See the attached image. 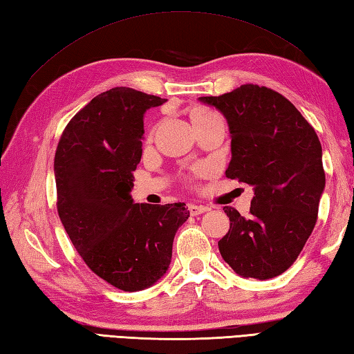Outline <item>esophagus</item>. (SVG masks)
Instances as JSON below:
<instances>
[{"label": "esophagus", "instance_id": "34e87169", "mask_svg": "<svg viewBox=\"0 0 354 354\" xmlns=\"http://www.w3.org/2000/svg\"><path fill=\"white\" fill-rule=\"evenodd\" d=\"M189 210L192 216H198V214H203L205 212H209V207L205 205H198V204H190L189 205Z\"/></svg>", "mask_w": 354, "mask_h": 354}]
</instances>
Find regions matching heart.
Listing matches in <instances>:
<instances>
[{"label": "heart", "instance_id": "1", "mask_svg": "<svg viewBox=\"0 0 354 354\" xmlns=\"http://www.w3.org/2000/svg\"><path fill=\"white\" fill-rule=\"evenodd\" d=\"M214 112H212V110H207V109H199V110H196L195 113H193V118H196V116H209V115H213Z\"/></svg>", "mask_w": 354, "mask_h": 354}]
</instances>
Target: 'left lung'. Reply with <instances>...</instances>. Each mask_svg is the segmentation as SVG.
<instances>
[{
    "instance_id": "1",
    "label": "left lung",
    "mask_w": 354,
    "mask_h": 354,
    "mask_svg": "<svg viewBox=\"0 0 354 354\" xmlns=\"http://www.w3.org/2000/svg\"><path fill=\"white\" fill-rule=\"evenodd\" d=\"M199 101L227 120L232 161L225 176L254 192L248 218L224 207L230 230L218 242L221 256L242 278L272 279L297 259L315 228L325 189L319 138L272 88L244 84Z\"/></svg>"
}]
</instances>
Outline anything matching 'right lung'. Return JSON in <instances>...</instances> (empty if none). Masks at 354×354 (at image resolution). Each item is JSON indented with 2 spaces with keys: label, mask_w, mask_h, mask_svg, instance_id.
Segmentation results:
<instances>
[{
  "label": "right lung",
  "mask_w": 354,
  "mask_h": 354,
  "mask_svg": "<svg viewBox=\"0 0 354 354\" xmlns=\"http://www.w3.org/2000/svg\"><path fill=\"white\" fill-rule=\"evenodd\" d=\"M165 100L115 87L67 124L55 153L57 207L76 252L101 279L124 292L149 288L171 261L173 239L190 216L184 203L135 204L144 113Z\"/></svg>",
  "instance_id": "1"
}]
</instances>
